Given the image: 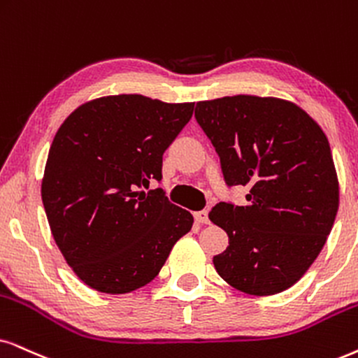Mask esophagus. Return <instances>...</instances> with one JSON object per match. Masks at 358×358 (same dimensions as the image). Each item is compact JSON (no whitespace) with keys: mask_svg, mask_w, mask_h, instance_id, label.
<instances>
[{"mask_svg":"<svg viewBox=\"0 0 358 358\" xmlns=\"http://www.w3.org/2000/svg\"><path fill=\"white\" fill-rule=\"evenodd\" d=\"M194 218H196V221H200V223H203V224L210 223V218H208V211L206 210L194 213Z\"/></svg>","mask_w":358,"mask_h":358,"instance_id":"obj_1","label":"esophagus"}]
</instances>
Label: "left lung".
I'll list each match as a JSON object with an SVG mask.
<instances>
[{
    "label": "left lung",
    "mask_w": 358,
    "mask_h": 358,
    "mask_svg": "<svg viewBox=\"0 0 358 358\" xmlns=\"http://www.w3.org/2000/svg\"><path fill=\"white\" fill-rule=\"evenodd\" d=\"M194 117L218 153L228 187L246 205L221 201L210 220L229 246L213 257L229 286L273 296L296 284L322 251L338 210L329 140L296 103L233 96L198 102Z\"/></svg>",
    "instance_id": "8db88e82"
}]
</instances>
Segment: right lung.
<instances>
[{
  "mask_svg": "<svg viewBox=\"0 0 358 358\" xmlns=\"http://www.w3.org/2000/svg\"><path fill=\"white\" fill-rule=\"evenodd\" d=\"M193 106L107 96L83 103L59 127L41 196L54 241L89 287L106 294L143 287L192 229V213L162 188H142L162 180L164 153Z\"/></svg>",
  "mask_w": 358,
  "mask_h": 358,
  "instance_id": "1",
  "label": "right lung"
}]
</instances>
